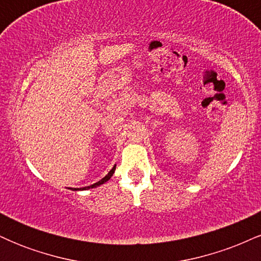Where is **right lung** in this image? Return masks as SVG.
I'll return each mask as SVG.
<instances>
[{"instance_id":"obj_1","label":"right lung","mask_w":261,"mask_h":261,"mask_svg":"<svg viewBox=\"0 0 261 261\" xmlns=\"http://www.w3.org/2000/svg\"><path fill=\"white\" fill-rule=\"evenodd\" d=\"M114 172H115V167H113V169L110 170L109 173H108V174L104 176L103 179H100L99 181H97V182H94V184H92V185H89V187H85V188H72V190H87V189H92V188H97V187H99V185H101V184H104V182L106 181H108L109 180L110 178H112L113 176V174H114Z\"/></svg>"}]
</instances>
